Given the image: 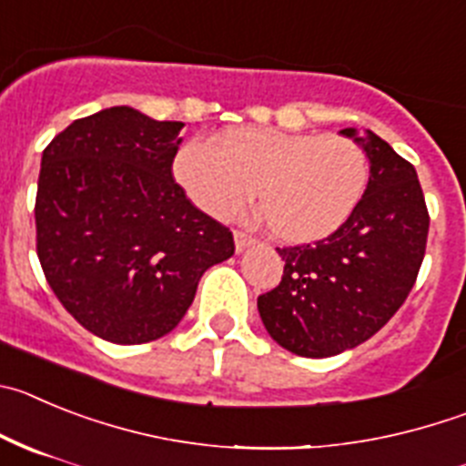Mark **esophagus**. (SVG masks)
I'll return each mask as SVG.
<instances>
[{"label": "esophagus", "instance_id": "34e87169", "mask_svg": "<svg viewBox=\"0 0 466 466\" xmlns=\"http://www.w3.org/2000/svg\"><path fill=\"white\" fill-rule=\"evenodd\" d=\"M233 238H236V249L238 251H245L247 247L251 245V236H247V233H242V230H233Z\"/></svg>", "mask_w": 466, "mask_h": 466}]
</instances>
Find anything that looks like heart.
<instances>
[{
	"label": "heart",
	"instance_id": "heart-1",
	"mask_svg": "<svg viewBox=\"0 0 466 466\" xmlns=\"http://www.w3.org/2000/svg\"><path fill=\"white\" fill-rule=\"evenodd\" d=\"M177 149L173 177L205 215L224 219L256 200L281 242L307 245L332 236L360 203L370 166L358 143L339 136L272 127H230Z\"/></svg>",
	"mask_w": 466,
	"mask_h": 466
}]
</instances>
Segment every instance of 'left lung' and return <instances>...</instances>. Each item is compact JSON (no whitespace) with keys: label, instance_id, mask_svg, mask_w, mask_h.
<instances>
[{"label":"left lung","instance_id":"1","mask_svg":"<svg viewBox=\"0 0 466 466\" xmlns=\"http://www.w3.org/2000/svg\"><path fill=\"white\" fill-rule=\"evenodd\" d=\"M370 159L360 203L314 245L277 249L284 277L258 296L268 335L302 358H330L381 330L420 270L430 217L416 168L374 131L341 129Z\"/></svg>","mask_w":466,"mask_h":466}]
</instances>
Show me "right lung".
<instances>
[{
  "label": "right lung",
  "instance_id": "obj_1",
  "mask_svg": "<svg viewBox=\"0 0 466 466\" xmlns=\"http://www.w3.org/2000/svg\"><path fill=\"white\" fill-rule=\"evenodd\" d=\"M182 127L115 106L71 122L41 157L38 261L64 309L113 344L168 335L203 272L236 251L173 180Z\"/></svg>",
  "mask_w": 466,
  "mask_h": 466
}]
</instances>
